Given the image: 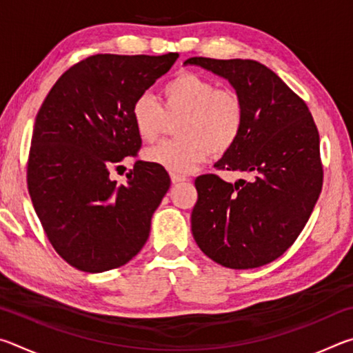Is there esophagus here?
I'll use <instances>...</instances> for the list:
<instances>
[{"label": "esophagus", "mask_w": 353, "mask_h": 353, "mask_svg": "<svg viewBox=\"0 0 353 353\" xmlns=\"http://www.w3.org/2000/svg\"><path fill=\"white\" fill-rule=\"evenodd\" d=\"M185 181H188V179L185 176L176 174V172H171V182L172 183H181V182H185Z\"/></svg>", "instance_id": "obj_1"}]
</instances>
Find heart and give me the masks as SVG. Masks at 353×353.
I'll return each instance as SVG.
<instances>
[{"label":"heart","mask_w":353,"mask_h":353,"mask_svg":"<svg viewBox=\"0 0 353 353\" xmlns=\"http://www.w3.org/2000/svg\"><path fill=\"white\" fill-rule=\"evenodd\" d=\"M132 123L141 140L154 141L166 118H177L179 139L166 140L143 152L146 162L172 172H187L208 154L221 157L236 145L246 124V104L234 88L196 73H179L162 88V104L145 93L132 105Z\"/></svg>","instance_id":"1"}]
</instances>
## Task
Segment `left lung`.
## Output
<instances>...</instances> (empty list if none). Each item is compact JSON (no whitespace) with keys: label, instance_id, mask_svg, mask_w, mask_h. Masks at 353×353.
I'll list each match as a JSON object with an SVG mask.
<instances>
[{"label":"left lung","instance_id":"left-lung-1","mask_svg":"<svg viewBox=\"0 0 353 353\" xmlns=\"http://www.w3.org/2000/svg\"><path fill=\"white\" fill-rule=\"evenodd\" d=\"M185 63L225 77L246 104L240 140L214 165L241 179L196 177L191 232L202 252L225 268L268 265L297 240L321 194L318 128L305 101L260 62L190 57Z\"/></svg>","mask_w":353,"mask_h":353}]
</instances>
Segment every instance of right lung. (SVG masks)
Listing matches in <instances>:
<instances>
[{"instance_id": "obj_1", "label": "right lung", "mask_w": 353, "mask_h": 353, "mask_svg": "<svg viewBox=\"0 0 353 353\" xmlns=\"http://www.w3.org/2000/svg\"><path fill=\"white\" fill-rule=\"evenodd\" d=\"M177 57L90 56L59 77L40 107L28 190L48 240L76 270H115L145 246L168 172L137 160L128 185H117L110 170L139 155L132 105Z\"/></svg>"}]
</instances>
